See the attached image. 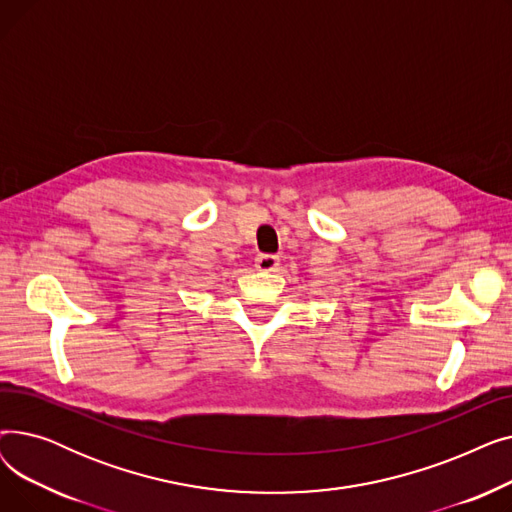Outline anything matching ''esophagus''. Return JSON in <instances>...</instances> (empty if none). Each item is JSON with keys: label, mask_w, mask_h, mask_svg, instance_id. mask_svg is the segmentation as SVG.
I'll use <instances>...</instances> for the list:
<instances>
[{"label": "esophagus", "mask_w": 512, "mask_h": 512, "mask_svg": "<svg viewBox=\"0 0 512 512\" xmlns=\"http://www.w3.org/2000/svg\"><path fill=\"white\" fill-rule=\"evenodd\" d=\"M280 259L276 255H257L255 257V267L259 272H276Z\"/></svg>", "instance_id": "34e87169"}]
</instances>
